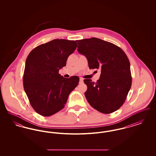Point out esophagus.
<instances>
[{"instance_id":"1","label":"esophagus","mask_w":156,"mask_h":156,"mask_svg":"<svg viewBox=\"0 0 156 156\" xmlns=\"http://www.w3.org/2000/svg\"><path fill=\"white\" fill-rule=\"evenodd\" d=\"M83 81V79L82 78H80V83H82Z\"/></svg>"}]
</instances>
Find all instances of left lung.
<instances>
[{
	"label": "left lung",
	"instance_id": "obj_1",
	"mask_svg": "<svg viewBox=\"0 0 156 156\" xmlns=\"http://www.w3.org/2000/svg\"><path fill=\"white\" fill-rule=\"evenodd\" d=\"M78 51L88 59L90 69H101L96 83L85 79V92L90 105L105 114L119 109L132 85L130 62L125 52L116 45L97 38L76 41Z\"/></svg>",
	"mask_w": 156,
	"mask_h": 156
}]
</instances>
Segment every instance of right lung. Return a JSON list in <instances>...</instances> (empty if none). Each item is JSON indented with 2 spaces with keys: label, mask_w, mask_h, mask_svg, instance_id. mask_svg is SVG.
Wrapping results in <instances>:
<instances>
[{
  "label": "right lung",
  "mask_w": 156,
  "mask_h": 156,
  "mask_svg": "<svg viewBox=\"0 0 156 156\" xmlns=\"http://www.w3.org/2000/svg\"><path fill=\"white\" fill-rule=\"evenodd\" d=\"M77 47L75 41L55 39L34 48L27 57L23 87L34 111L50 116L62 109L69 94L78 85L80 78H64L59 69Z\"/></svg>",
  "instance_id": "add662e5"
}]
</instances>
